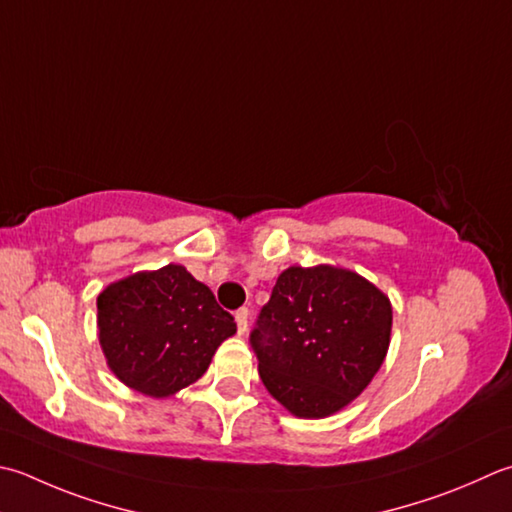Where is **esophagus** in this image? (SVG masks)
I'll list each match as a JSON object with an SVG mask.
<instances>
[{
  "instance_id": "esophagus-1",
  "label": "esophagus",
  "mask_w": 512,
  "mask_h": 512,
  "mask_svg": "<svg viewBox=\"0 0 512 512\" xmlns=\"http://www.w3.org/2000/svg\"><path fill=\"white\" fill-rule=\"evenodd\" d=\"M235 322H237L239 335H244L246 328H248V308H239V310H237V313H235Z\"/></svg>"
}]
</instances>
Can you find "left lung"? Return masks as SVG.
Masks as SVG:
<instances>
[{"label":"left lung","instance_id":"1","mask_svg":"<svg viewBox=\"0 0 512 512\" xmlns=\"http://www.w3.org/2000/svg\"><path fill=\"white\" fill-rule=\"evenodd\" d=\"M393 308L382 290L335 266H290L250 330L259 377L290 413L317 419L353 402L382 366Z\"/></svg>","mask_w":512,"mask_h":512}]
</instances>
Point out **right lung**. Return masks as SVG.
Listing matches in <instances>:
<instances>
[{
    "label": "right lung",
    "instance_id": "1",
    "mask_svg": "<svg viewBox=\"0 0 512 512\" xmlns=\"http://www.w3.org/2000/svg\"><path fill=\"white\" fill-rule=\"evenodd\" d=\"M97 326L110 370L150 397L197 382L237 330L210 288L177 264L110 284L97 297Z\"/></svg>",
    "mask_w": 512,
    "mask_h": 512
}]
</instances>
